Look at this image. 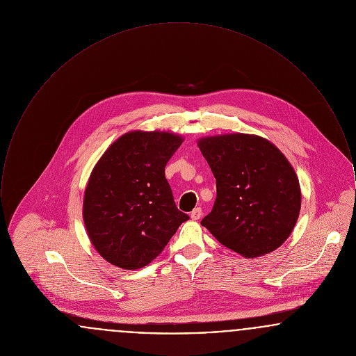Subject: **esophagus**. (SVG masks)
<instances>
[{
    "mask_svg": "<svg viewBox=\"0 0 356 356\" xmlns=\"http://www.w3.org/2000/svg\"><path fill=\"white\" fill-rule=\"evenodd\" d=\"M202 215H203V209H202L200 207H197V208H195V209L191 212V219H192V220H199V219L202 218Z\"/></svg>",
    "mask_w": 356,
    "mask_h": 356,
    "instance_id": "obj_1",
    "label": "esophagus"
}]
</instances>
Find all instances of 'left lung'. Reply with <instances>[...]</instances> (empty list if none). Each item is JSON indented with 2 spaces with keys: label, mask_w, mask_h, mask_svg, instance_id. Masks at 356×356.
Returning <instances> with one entry per match:
<instances>
[{
  "label": "left lung",
  "mask_w": 356,
  "mask_h": 356,
  "mask_svg": "<svg viewBox=\"0 0 356 356\" xmlns=\"http://www.w3.org/2000/svg\"><path fill=\"white\" fill-rule=\"evenodd\" d=\"M216 179V200L202 224L227 248L257 257L279 248L300 212L298 176L284 154L259 136L199 140Z\"/></svg>",
  "instance_id": "left-lung-1"
}]
</instances>
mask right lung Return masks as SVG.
<instances>
[{"mask_svg": "<svg viewBox=\"0 0 356 356\" xmlns=\"http://www.w3.org/2000/svg\"><path fill=\"white\" fill-rule=\"evenodd\" d=\"M181 143L180 136L168 132H129L92 170L85 189V227L111 264L124 270L148 266L189 219L177 209L165 179V165Z\"/></svg>", "mask_w": 356, "mask_h": 356, "instance_id": "right-lung-1", "label": "right lung"}]
</instances>
